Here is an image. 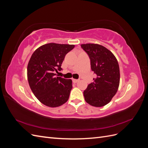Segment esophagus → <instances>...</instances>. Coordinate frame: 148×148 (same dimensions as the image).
<instances>
[{
    "label": "esophagus",
    "mask_w": 148,
    "mask_h": 148,
    "mask_svg": "<svg viewBox=\"0 0 148 148\" xmlns=\"http://www.w3.org/2000/svg\"><path fill=\"white\" fill-rule=\"evenodd\" d=\"M79 81V79H73V82L76 83H78Z\"/></svg>",
    "instance_id": "esophagus-1"
}]
</instances>
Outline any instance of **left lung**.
<instances>
[{
  "label": "left lung",
  "instance_id": "left-lung-1",
  "mask_svg": "<svg viewBox=\"0 0 148 148\" xmlns=\"http://www.w3.org/2000/svg\"><path fill=\"white\" fill-rule=\"evenodd\" d=\"M91 61V67L96 78L88 84L83 92L84 99L89 104L102 107L111 101L117 92L120 83V69L114 55L99 44H82Z\"/></svg>",
  "mask_w": 148,
  "mask_h": 148
}]
</instances>
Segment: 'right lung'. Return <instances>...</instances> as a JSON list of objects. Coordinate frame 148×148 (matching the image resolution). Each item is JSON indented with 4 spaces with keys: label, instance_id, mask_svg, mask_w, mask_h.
<instances>
[{
    "label": "right lung",
    "instance_id": "obj_1",
    "mask_svg": "<svg viewBox=\"0 0 148 148\" xmlns=\"http://www.w3.org/2000/svg\"><path fill=\"white\" fill-rule=\"evenodd\" d=\"M74 45L49 43L39 47L31 56L27 68L28 80L31 91L43 104L59 107L68 101L72 81L56 77L61 71L66 54Z\"/></svg>",
    "mask_w": 148,
    "mask_h": 148
}]
</instances>
